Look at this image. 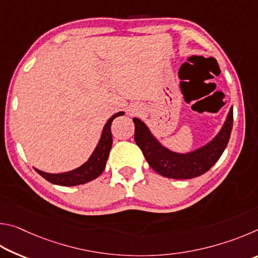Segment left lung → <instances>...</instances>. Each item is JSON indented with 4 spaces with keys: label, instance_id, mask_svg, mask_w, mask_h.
<instances>
[{
    "label": "left lung",
    "instance_id": "left-lung-1",
    "mask_svg": "<svg viewBox=\"0 0 258 258\" xmlns=\"http://www.w3.org/2000/svg\"><path fill=\"white\" fill-rule=\"evenodd\" d=\"M133 121L135 143L142 150L151 168L165 177L186 180L203 175L220 159L232 131L233 108H230L228 117L216 137L207 145L187 154H178L167 149L152 135L142 120L133 118Z\"/></svg>",
    "mask_w": 258,
    "mask_h": 258
}]
</instances>
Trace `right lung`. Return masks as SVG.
<instances>
[{"instance_id":"obj_1","label":"right lung","mask_w":258,"mask_h":258,"mask_svg":"<svg viewBox=\"0 0 258 258\" xmlns=\"http://www.w3.org/2000/svg\"><path fill=\"white\" fill-rule=\"evenodd\" d=\"M124 112H117L115 115L111 116L110 118L104 125L102 130L101 138L98 142V146L95 147L93 154L90 156L89 160L85 164H83L76 169H73L71 172L66 173H59V174H51L45 173L35 168L40 175L56 185H63V186H74L78 184H84L90 181L97 178L100 174L103 172L104 167H106V163L110 152L111 146H112V135H111V123L112 120L118 116H123Z\"/></svg>"}]
</instances>
